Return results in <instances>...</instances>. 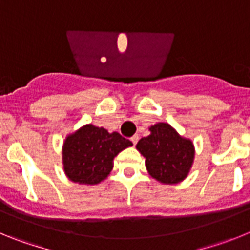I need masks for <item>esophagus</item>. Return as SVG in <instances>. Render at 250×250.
Here are the masks:
<instances>
[{"label":"esophagus","instance_id":"esophagus-1","mask_svg":"<svg viewBox=\"0 0 250 250\" xmlns=\"http://www.w3.org/2000/svg\"><path fill=\"white\" fill-rule=\"evenodd\" d=\"M130 140H131V143H132V144H134V145L138 144V141H139V135H138V134H135V135H132Z\"/></svg>","mask_w":250,"mask_h":250}]
</instances>
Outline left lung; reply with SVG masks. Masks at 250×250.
Returning <instances> with one entry per match:
<instances>
[{
  "label": "left lung",
  "mask_w": 250,
  "mask_h": 250,
  "mask_svg": "<svg viewBox=\"0 0 250 250\" xmlns=\"http://www.w3.org/2000/svg\"><path fill=\"white\" fill-rule=\"evenodd\" d=\"M146 138L139 140V151L152 178L164 184H176L187 178L194 159L193 143L182 138L169 124L159 123L150 127Z\"/></svg>",
  "instance_id": "8db88e82"
}]
</instances>
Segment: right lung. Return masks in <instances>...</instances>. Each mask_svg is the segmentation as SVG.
Segmentation results:
<instances>
[{
	"label": "right lung",
	"mask_w": 250,
	"mask_h": 250,
	"mask_svg": "<svg viewBox=\"0 0 250 250\" xmlns=\"http://www.w3.org/2000/svg\"><path fill=\"white\" fill-rule=\"evenodd\" d=\"M132 143L119 132L86 125L67 136L63 145V167L70 180L79 184H98L112 170V160Z\"/></svg>",
	"instance_id": "right-lung-1"
}]
</instances>
